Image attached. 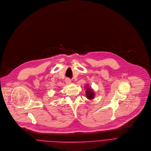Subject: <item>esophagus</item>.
Listing matches in <instances>:
<instances>
[{
  "label": "esophagus",
  "instance_id": "1",
  "mask_svg": "<svg viewBox=\"0 0 151 151\" xmlns=\"http://www.w3.org/2000/svg\"><path fill=\"white\" fill-rule=\"evenodd\" d=\"M65 82L67 84H70L71 83V80L69 78H67L65 79Z\"/></svg>",
  "mask_w": 151,
  "mask_h": 151
}]
</instances>
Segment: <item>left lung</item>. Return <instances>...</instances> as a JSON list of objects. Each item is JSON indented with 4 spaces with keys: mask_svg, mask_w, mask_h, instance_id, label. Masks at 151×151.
Returning a JSON list of instances; mask_svg holds the SVG:
<instances>
[{
    "mask_svg": "<svg viewBox=\"0 0 151 151\" xmlns=\"http://www.w3.org/2000/svg\"><path fill=\"white\" fill-rule=\"evenodd\" d=\"M86 98L90 100H92L95 98V92L94 90H93L91 87H89V86H87L86 87Z\"/></svg>",
    "mask_w": 151,
    "mask_h": 151,
    "instance_id": "obj_1",
    "label": "left lung"
}]
</instances>
